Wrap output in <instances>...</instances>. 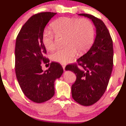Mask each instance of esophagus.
<instances>
[{"instance_id":"34e87169","label":"esophagus","mask_w":126,"mask_h":126,"mask_svg":"<svg viewBox=\"0 0 126 126\" xmlns=\"http://www.w3.org/2000/svg\"><path fill=\"white\" fill-rule=\"evenodd\" d=\"M62 66H63V70H64V71H65V65H63V64H62Z\"/></svg>"}]
</instances>
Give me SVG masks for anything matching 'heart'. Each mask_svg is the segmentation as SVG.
<instances>
[{
  "instance_id": "obj_1",
  "label": "heart",
  "mask_w": 126,
  "mask_h": 126,
  "mask_svg": "<svg viewBox=\"0 0 126 126\" xmlns=\"http://www.w3.org/2000/svg\"><path fill=\"white\" fill-rule=\"evenodd\" d=\"M52 32L45 30L42 40L45 47L51 50L55 47L54 34L65 36L66 47L55 50L51 54L53 61L65 64L72 61L79 54L88 50L94 41V32L93 25L87 18L63 17L58 19L51 24Z\"/></svg>"
}]
</instances>
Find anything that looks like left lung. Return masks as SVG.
<instances>
[{"mask_svg":"<svg viewBox=\"0 0 126 126\" xmlns=\"http://www.w3.org/2000/svg\"><path fill=\"white\" fill-rule=\"evenodd\" d=\"M92 20L96 27L94 44L83 56L77 60V65H68L66 70L76 76L72 85V96L77 103L89 106L97 102L104 94L113 68V42L109 31L102 20L92 15L80 14Z\"/></svg>","mask_w":126,"mask_h":126,"instance_id":"8db88e82","label":"left lung"}]
</instances>
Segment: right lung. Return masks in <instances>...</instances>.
<instances>
[{"instance_id": "obj_1", "label": "right lung", "mask_w": 126, "mask_h": 126, "mask_svg": "<svg viewBox=\"0 0 126 126\" xmlns=\"http://www.w3.org/2000/svg\"><path fill=\"white\" fill-rule=\"evenodd\" d=\"M57 13L44 12L31 16L20 29L15 43V73L25 95L35 103H44L54 94V81L63 73L60 63L52 62L44 71L41 63L49 60L42 37L45 27Z\"/></svg>"}]
</instances>
